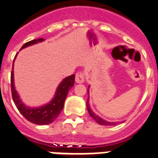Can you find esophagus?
Segmentation results:
<instances>
[{
  "label": "esophagus",
  "instance_id": "34e87169",
  "mask_svg": "<svg viewBox=\"0 0 158 158\" xmlns=\"http://www.w3.org/2000/svg\"><path fill=\"white\" fill-rule=\"evenodd\" d=\"M75 81L77 83H83L85 81V77H84V74L83 72H78L76 73L75 75Z\"/></svg>",
  "mask_w": 158,
  "mask_h": 158
}]
</instances>
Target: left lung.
I'll return each mask as SVG.
<instances>
[{
  "label": "left lung",
  "instance_id": "left-lung-1",
  "mask_svg": "<svg viewBox=\"0 0 158 158\" xmlns=\"http://www.w3.org/2000/svg\"><path fill=\"white\" fill-rule=\"evenodd\" d=\"M89 88L90 86L88 87V89H87V94H88V98H87V111L89 112L90 116L91 117L93 118L94 120L95 121L97 122L99 124H101V125H106V126H112V125H116L118 123H120V122H110V121H107V120H104V119H102L101 117H99V116H97L95 112L92 111V109L90 107L89 104Z\"/></svg>",
  "mask_w": 158,
  "mask_h": 158
}]
</instances>
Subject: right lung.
<instances>
[{"label":"right lung","mask_w":158,"mask_h":158,"mask_svg":"<svg viewBox=\"0 0 158 158\" xmlns=\"http://www.w3.org/2000/svg\"><path fill=\"white\" fill-rule=\"evenodd\" d=\"M43 41H44L43 38H38V39L30 41V42L25 43L22 46L21 50L26 48L27 46L37 44L38 42H42ZM17 55H18V54H16L14 60H15ZM14 63H13V70H12L11 72V91L12 96H13V99H14L16 107L18 109V111L22 114V116L31 123L38 124V125L51 124L59 116L61 111L63 110L65 99L67 98L69 90L71 89L75 84V75L67 76L59 83V85L57 87L55 94L54 95V98L49 102L48 104L41 106V107L31 108V107L26 106V104H23L22 99H20L18 91L15 89L14 76Z\"/></svg>","instance_id":"1"}]
</instances>
